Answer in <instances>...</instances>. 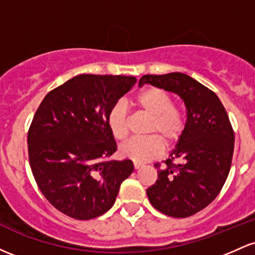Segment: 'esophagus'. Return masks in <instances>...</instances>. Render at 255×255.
I'll list each match as a JSON object with an SVG mask.
<instances>
[{
    "mask_svg": "<svg viewBox=\"0 0 255 255\" xmlns=\"http://www.w3.org/2000/svg\"><path fill=\"white\" fill-rule=\"evenodd\" d=\"M140 168H142V164H141V163L134 162V169H135V170H137V169H140Z\"/></svg>",
    "mask_w": 255,
    "mask_h": 255,
    "instance_id": "34e87169",
    "label": "esophagus"
}]
</instances>
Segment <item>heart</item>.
<instances>
[{"mask_svg":"<svg viewBox=\"0 0 255 255\" xmlns=\"http://www.w3.org/2000/svg\"><path fill=\"white\" fill-rule=\"evenodd\" d=\"M136 107L145 115L150 116L146 134L150 136L131 139L120 146V154L134 162H147L159 156L163 151V142L166 146L174 145L180 139L184 129L182 114L172 107L171 96L159 87H148L136 97ZM108 127L113 136L125 140L129 131L127 105L119 102L108 114Z\"/></svg>","mask_w":255,"mask_h":255,"instance_id":"heart-1","label":"heart"}]
</instances>
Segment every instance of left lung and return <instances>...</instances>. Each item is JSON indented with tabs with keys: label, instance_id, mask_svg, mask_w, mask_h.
Here are the masks:
<instances>
[{
	"label": "left lung",
	"instance_id": "1",
	"mask_svg": "<svg viewBox=\"0 0 255 255\" xmlns=\"http://www.w3.org/2000/svg\"><path fill=\"white\" fill-rule=\"evenodd\" d=\"M144 84L177 95L187 115L182 135L146 191L148 200L166 216L189 217L215 200L229 175L234 152L229 118L215 92L183 73L147 74L139 80V86Z\"/></svg>",
	"mask_w": 255,
	"mask_h": 255
}]
</instances>
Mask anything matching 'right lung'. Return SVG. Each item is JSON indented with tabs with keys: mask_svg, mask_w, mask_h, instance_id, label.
<instances>
[{
	"mask_svg": "<svg viewBox=\"0 0 255 255\" xmlns=\"http://www.w3.org/2000/svg\"><path fill=\"white\" fill-rule=\"evenodd\" d=\"M135 83L81 74L44 97L28 130V157L40 192L60 212L81 221L103 215L133 172L129 159H107L118 148L107 120Z\"/></svg>",
	"mask_w": 255,
	"mask_h": 255,
	"instance_id": "add662e5",
	"label": "right lung"
}]
</instances>
